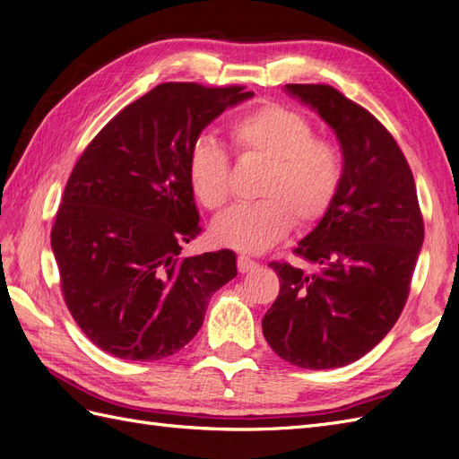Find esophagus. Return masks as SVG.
<instances>
[{"instance_id":"1","label":"esophagus","mask_w":459,"mask_h":459,"mask_svg":"<svg viewBox=\"0 0 459 459\" xmlns=\"http://www.w3.org/2000/svg\"><path fill=\"white\" fill-rule=\"evenodd\" d=\"M260 265L257 262H254L252 257L248 255H238V272L240 273H248V272H254V269Z\"/></svg>"}]
</instances>
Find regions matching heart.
<instances>
[{"label": "heart", "instance_id": "1", "mask_svg": "<svg viewBox=\"0 0 459 459\" xmlns=\"http://www.w3.org/2000/svg\"><path fill=\"white\" fill-rule=\"evenodd\" d=\"M229 137L240 157L267 162L257 199L232 207L213 225V238L240 252H264L289 232L318 221L337 195L343 176L342 151L316 135L307 116L265 104L234 117ZM187 180L197 202L221 211L230 197V160L213 135L197 137L187 152Z\"/></svg>", "mask_w": 459, "mask_h": 459}]
</instances>
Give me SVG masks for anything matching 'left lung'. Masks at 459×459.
<instances>
[{
	"mask_svg": "<svg viewBox=\"0 0 459 459\" xmlns=\"http://www.w3.org/2000/svg\"><path fill=\"white\" fill-rule=\"evenodd\" d=\"M330 126L343 176L318 225L299 242L308 273L272 262L279 295L262 320L265 342L300 368L355 362L402 314L425 238L413 174L390 132L330 85H285Z\"/></svg>",
	"mask_w": 459,
	"mask_h": 459,
	"instance_id": "8db88e82",
	"label": "left lung"
}]
</instances>
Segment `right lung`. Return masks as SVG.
<instances>
[{"label":"right lung","mask_w":459,"mask_h":459,"mask_svg":"<svg viewBox=\"0 0 459 459\" xmlns=\"http://www.w3.org/2000/svg\"><path fill=\"white\" fill-rule=\"evenodd\" d=\"M244 87L162 83L116 114L69 176L52 250L74 320L126 360H159L187 345L209 299L237 277L232 250L182 255L199 213L187 152Z\"/></svg>","instance_id":"add662e5"}]
</instances>
